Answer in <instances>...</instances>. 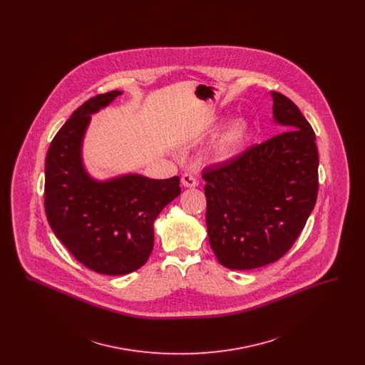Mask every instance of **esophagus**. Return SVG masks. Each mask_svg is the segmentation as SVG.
I'll use <instances>...</instances> for the list:
<instances>
[{"label":"esophagus","mask_w":365,"mask_h":365,"mask_svg":"<svg viewBox=\"0 0 365 365\" xmlns=\"http://www.w3.org/2000/svg\"><path fill=\"white\" fill-rule=\"evenodd\" d=\"M182 185L185 187H197L198 186V180L195 179L194 175L185 174L182 176Z\"/></svg>","instance_id":"obj_1"}]
</instances>
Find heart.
Segmentation results:
<instances>
[{"instance_id": "b5f03b06", "label": "heart", "mask_w": 365, "mask_h": 365, "mask_svg": "<svg viewBox=\"0 0 365 365\" xmlns=\"http://www.w3.org/2000/svg\"><path fill=\"white\" fill-rule=\"evenodd\" d=\"M247 135V125L245 122H234L227 127L222 133L219 139V153L222 156H228L234 153L241 145Z\"/></svg>"}]
</instances>
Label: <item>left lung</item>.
<instances>
[{
  "mask_svg": "<svg viewBox=\"0 0 365 365\" xmlns=\"http://www.w3.org/2000/svg\"><path fill=\"white\" fill-rule=\"evenodd\" d=\"M271 94L274 119L284 131L202 171L209 243L230 269L260 268L283 257L317 198L314 131L290 98Z\"/></svg>",
  "mask_w": 365,
  "mask_h": 365,
  "instance_id": "1",
  "label": "left lung"
}]
</instances>
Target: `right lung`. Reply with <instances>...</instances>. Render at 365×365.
<instances>
[{"label":"right lung","mask_w":365,"mask_h":365,"mask_svg":"<svg viewBox=\"0 0 365 365\" xmlns=\"http://www.w3.org/2000/svg\"><path fill=\"white\" fill-rule=\"evenodd\" d=\"M120 94H98L73 110L54 135L45 164V212L54 235L76 260L104 275H125L148 261L155 220L180 194L179 176L130 174L97 182L87 175L82 140L90 115Z\"/></svg>","instance_id":"obj_1"}]
</instances>
